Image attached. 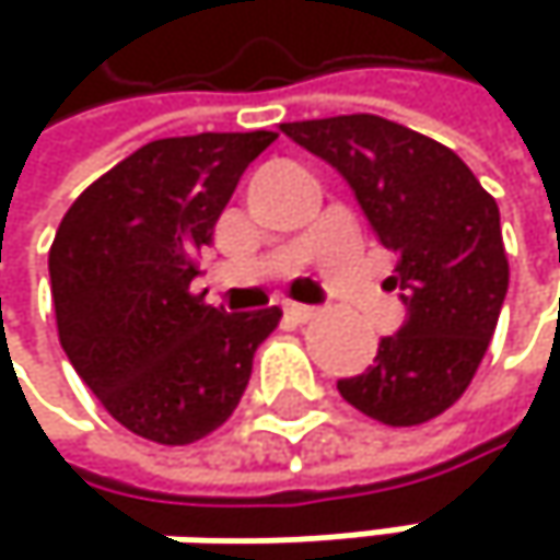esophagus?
<instances>
[{
	"label": "esophagus",
	"mask_w": 560,
	"mask_h": 560,
	"mask_svg": "<svg viewBox=\"0 0 560 560\" xmlns=\"http://www.w3.org/2000/svg\"><path fill=\"white\" fill-rule=\"evenodd\" d=\"M284 314L294 317L298 324H307V320L317 317V307H311V304H294V301H291V304H284Z\"/></svg>",
	"instance_id": "34e87169"
}]
</instances>
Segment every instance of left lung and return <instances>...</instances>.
<instances>
[{
  "mask_svg": "<svg viewBox=\"0 0 560 560\" xmlns=\"http://www.w3.org/2000/svg\"><path fill=\"white\" fill-rule=\"evenodd\" d=\"M281 132L340 171L380 243L408 317L376 363L340 380L366 418L411 428L470 386L500 320L509 259L500 207L447 145L373 113L281 122Z\"/></svg>",
  "mask_w": 560,
  "mask_h": 560,
  "instance_id": "1",
  "label": "left lung"
}]
</instances>
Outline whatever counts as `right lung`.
I'll return each mask as SVG.
<instances>
[{"label":"right lung","instance_id":"right-lung-1","mask_svg":"<svg viewBox=\"0 0 560 560\" xmlns=\"http://www.w3.org/2000/svg\"><path fill=\"white\" fill-rule=\"evenodd\" d=\"M279 136L155 139L96 177L48 253L57 337L77 376L132 434L194 444L217 431L253 376L279 307L226 314L190 291L197 253L243 171Z\"/></svg>","mask_w":560,"mask_h":560}]
</instances>
